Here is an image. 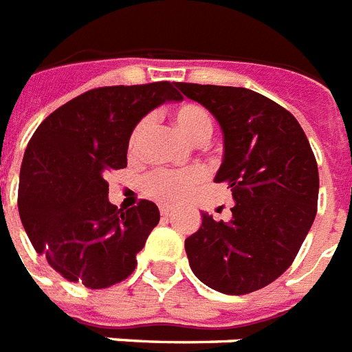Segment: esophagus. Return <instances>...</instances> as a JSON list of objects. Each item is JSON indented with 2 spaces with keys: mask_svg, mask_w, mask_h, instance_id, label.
I'll use <instances>...</instances> for the list:
<instances>
[{
  "mask_svg": "<svg viewBox=\"0 0 352 352\" xmlns=\"http://www.w3.org/2000/svg\"><path fill=\"white\" fill-rule=\"evenodd\" d=\"M173 207H168V205H162V207H160V212H162V216H165V218L173 214Z\"/></svg>",
  "mask_w": 352,
  "mask_h": 352,
  "instance_id": "esophagus-1",
  "label": "esophagus"
}]
</instances>
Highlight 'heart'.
Here are the masks:
<instances>
[{
    "instance_id": "1",
    "label": "heart",
    "mask_w": 352,
    "mask_h": 352,
    "mask_svg": "<svg viewBox=\"0 0 352 352\" xmlns=\"http://www.w3.org/2000/svg\"><path fill=\"white\" fill-rule=\"evenodd\" d=\"M174 125L187 140L194 143H205L212 136L214 131V123L212 118L201 105L196 103H185L179 105L174 111ZM148 127V120H142L138 123L131 138H129V151L136 153L142 142L143 134ZM205 179L204 168H192L187 173H176V170H167V168H160L154 170L145 178V192L160 201H182L187 199L194 190L198 189L201 182Z\"/></svg>"
}]
</instances>
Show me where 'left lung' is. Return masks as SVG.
I'll list each match as a JSON object with an SVG mask.
<instances>
[{
	"label": "left lung",
	"mask_w": 352,
	"mask_h": 352,
	"mask_svg": "<svg viewBox=\"0 0 352 352\" xmlns=\"http://www.w3.org/2000/svg\"><path fill=\"white\" fill-rule=\"evenodd\" d=\"M218 120L223 162L214 182L230 187L229 221L201 212L185 240L198 280L223 294H249L287 271L316 216L318 165L303 129L276 101L243 87L176 83Z\"/></svg>",
	"instance_id": "8db88e82"
}]
</instances>
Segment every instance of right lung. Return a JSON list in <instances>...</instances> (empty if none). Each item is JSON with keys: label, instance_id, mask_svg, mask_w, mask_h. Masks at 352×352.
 I'll return each instance as SVG.
<instances>
[{"label": "right lung", "instance_id": "obj_1", "mask_svg": "<svg viewBox=\"0 0 352 352\" xmlns=\"http://www.w3.org/2000/svg\"><path fill=\"white\" fill-rule=\"evenodd\" d=\"M176 83L100 87L56 109L30 138L18 209L36 252L65 280L89 289L123 282L158 225L156 204L109 201L107 173L127 167L129 138L143 116L182 101Z\"/></svg>", "mask_w": 352, "mask_h": 352}]
</instances>
